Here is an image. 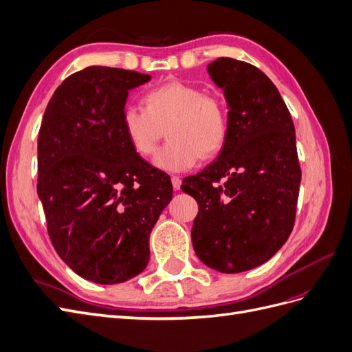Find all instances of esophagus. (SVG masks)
<instances>
[{
  "label": "esophagus",
  "mask_w": 352,
  "mask_h": 352,
  "mask_svg": "<svg viewBox=\"0 0 352 352\" xmlns=\"http://www.w3.org/2000/svg\"><path fill=\"white\" fill-rule=\"evenodd\" d=\"M172 185H173L175 190H179L180 185H182V179H180L179 176H172Z\"/></svg>",
  "instance_id": "obj_1"
}]
</instances>
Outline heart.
<instances>
[{
	"mask_svg": "<svg viewBox=\"0 0 352 352\" xmlns=\"http://www.w3.org/2000/svg\"><path fill=\"white\" fill-rule=\"evenodd\" d=\"M145 109L127 104L122 127L136 154L151 157L167 131L168 142L154 158L166 172H186L202 157L219 154L229 135L226 104L195 85L167 82L148 91Z\"/></svg>",
	"mask_w": 352,
	"mask_h": 352,
	"instance_id": "1",
	"label": "heart"
}]
</instances>
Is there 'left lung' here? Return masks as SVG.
<instances>
[{
    "label": "left lung",
    "instance_id": "left-lung-1",
    "mask_svg": "<svg viewBox=\"0 0 352 352\" xmlns=\"http://www.w3.org/2000/svg\"><path fill=\"white\" fill-rule=\"evenodd\" d=\"M208 73L229 105V135L214 163L184 180L198 202L192 245L221 273L272 258L289 238L301 168L295 127L278 88L250 63L220 57Z\"/></svg>",
    "mask_w": 352,
    "mask_h": 352
}]
</instances>
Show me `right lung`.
<instances>
[{
  "mask_svg": "<svg viewBox=\"0 0 352 352\" xmlns=\"http://www.w3.org/2000/svg\"><path fill=\"white\" fill-rule=\"evenodd\" d=\"M151 79L91 66L56 89L38 138V195L52 247L83 279L122 283L150 260V233L173 195L170 177L133 151L127 92Z\"/></svg>",
  "mask_w": 352,
  "mask_h": 352,
  "instance_id": "right-lung-1",
  "label": "right lung"
}]
</instances>
